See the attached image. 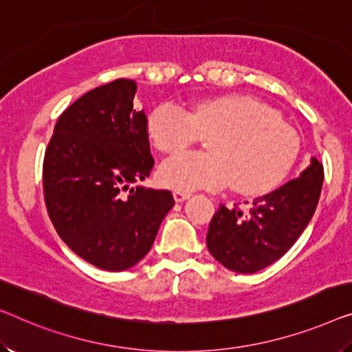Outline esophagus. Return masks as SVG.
I'll list each match as a JSON object with an SVG mask.
<instances>
[{"instance_id": "34e87169", "label": "esophagus", "mask_w": 352, "mask_h": 352, "mask_svg": "<svg viewBox=\"0 0 352 352\" xmlns=\"http://www.w3.org/2000/svg\"><path fill=\"white\" fill-rule=\"evenodd\" d=\"M191 196V192H188V191H178V190H175L174 191V199H175V202H183V201H186L188 197Z\"/></svg>"}]
</instances>
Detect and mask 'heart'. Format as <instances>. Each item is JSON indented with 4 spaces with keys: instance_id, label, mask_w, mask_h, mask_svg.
<instances>
[{
    "instance_id": "1",
    "label": "heart",
    "mask_w": 352,
    "mask_h": 352,
    "mask_svg": "<svg viewBox=\"0 0 352 352\" xmlns=\"http://www.w3.org/2000/svg\"><path fill=\"white\" fill-rule=\"evenodd\" d=\"M146 129L164 153H177L208 135L210 151L182 153L161 164L160 183L178 191L223 188L230 182L240 194H264L287 175L300 150L297 131L248 94L202 99L190 112L164 104L150 113Z\"/></svg>"
}]
</instances>
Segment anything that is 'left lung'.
<instances>
[{
  "mask_svg": "<svg viewBox=\"0 0 352 352\" xmlns=\"http://www.w3.org/2000/svg\"><path fill=\"white\" fill-rule=\"evenodd\" d=\"M324 167L318 160L278 190L254 199L248 210L219 206L208 226L207 248L229 270L254 274L281 258L318 207Z\"/></svg>",
  "mask_w": 352,
  "mask_h": 352,
  "instance_id": "8db88e82",
  "label": "left lung"
}]
</instances>
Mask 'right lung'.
I'll return each mask as SVG.
<instances>
[{
    "instance_id": "1",
    "label": "right lung",
    "mask_w": 352,
    "mask_h": 352,
    "mask_svg": "<svg viewBox=\"0 0 352 352\" xmlns=\"http://www.w3.org/2000/svg\"><path fill=\"white\" fill-rule=\"evenodd\" d=\"M129 78L83 94L60 115L45 148L42 186L58 235L83 261L120 272L138 264L174 207L169 190L131 188L150 177L148 120Z\"/></svg>"
}]
</instances>
